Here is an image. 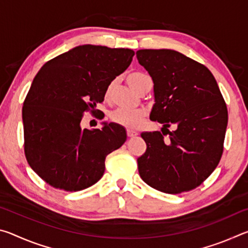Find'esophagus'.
Listing matches in <instances>:
<instances>
[{
  "mask_svg": "<svg viewBox=\"0 0 248 248\" xmlns=\"http://www.w3.org/2000/svg\"><path fill=\"white\" fill-rule=\"evenodd\" d=\"M127 136H128V138H133V137L138 136V132L133 131V130H128V131H127Z\"/></svg>",
  "mask_w": 248,
  "mask_h": 248,
  "instance_id": "obj_1",
  "label": "esophagus"
}]
</instances>
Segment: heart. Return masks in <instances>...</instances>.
Instances as JSON below:
<instances>
[{
    "instance_id": "1",
    "label": "heart",
    "mask_w": 248,
    "mask_h": 248,
    "mask_svg": "<svg viewBox=\"0 0 248 248\" xmlns=\"http://www.w3.org/2000/svg\"><path fill=\"white\" fill-rule=\"evenodd\" d=\"M150 78L145 73L139 72H131L127 75V83L133 90L139 92L141 90L143 83L146 79ZM115 82H111L109 84L106 90V98L108 99L111 96L112 90H114ZM110 119L112 123H115L127 129H137L143 123L145 119V111L142 109H137V110H125V109H117V110L112 111L110 114Z\"/></svg>"
}]
</instances>
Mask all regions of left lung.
Here are the masks:
<instances>
[{"instance_id":"left-lung-1","label":"left lung","mask_w":248,"mask_h":248,"mask_svg":"<svg viewBox=\"0 0 248 248\" xmlns=\"http://www.w3.org/2000/svg\"><path fill=\"white\" fill-rule=\"evenodd\" d=\"M137 58L154 83L150 119L166 130L141 133L146 151L138 158L139 174L166 194L195 189L216 170L223 153L228 125L223 96L207 66L178 51L142 49ZM171 125L175 129L170 132Z\"/></svg>"}]
</instances>
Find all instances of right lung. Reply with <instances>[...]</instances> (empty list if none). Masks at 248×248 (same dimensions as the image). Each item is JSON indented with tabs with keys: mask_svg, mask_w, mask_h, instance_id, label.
<instances>
[{
	"mask_svg": "<svg viewBox=\"0 0 248 248\" xmlns=\"http://www.w3.org/2000/svg\"><path fill=\"white\" fill-rule=\"evenodd\" d=\"M133 56L131 49L83 45L37 73L24 100V150L29 166L50 186L65 191L91 187L104 175L107 155L127 140L119 124L89 130L81 121L86 111L95 115L108 85Z\"/></svg>",
	"mask_w": 248,
	"mask_h": 248,
	"instance_id": "add662e5",
	"label": "right lung"
}]
</instances>
